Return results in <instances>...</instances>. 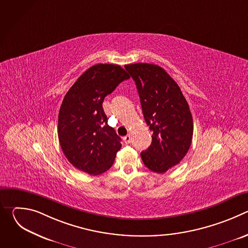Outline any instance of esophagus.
Instances as JSON below:
<instances>
[{
    "label": "esophagus",
    "mask_w": 248,
    "mask_h": 248,
    "mask_svg": "<svg viewBox=\"0 0 248 248\" xmlns=\"http://www.w3.org/2000/svg\"><path fill=\"white\" fill-rule=\"evenodd\" d=\"M131 139H132V137H131L130 134H127V135H125V136L124 137V142H125L126 144H128V143L131 142Z\"/></svg>",
    "instance_id": "34e87169"
}]
</instances>
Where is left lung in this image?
I'll return each instance as SVG.
<instances>
[{
    "mask_svg": "<svg viewBox=\"0 0 248 248\" xmlns=\"http://www.w3.org/2000/svg\"><path fill=\"white\" fill-rule=\"evenodd\" d=\"M139 94L152 143L140 153L152 171L164 173L186 155L192 141L193 120L189 106L176 82L157 64L124 65Z\"/></svg>",
    "mask_w": 248,
    "mask_h": 248,
    "instance_id": "8db88e82",
    "label": "left lung"
}]
</instances>
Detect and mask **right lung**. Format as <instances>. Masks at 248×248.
<instances>
[{
  "label": "right lung",
  "mask_w": 248,
  "mask_h": 248,
  "mask_svg": "<svg viewBox=\"0 0 248 248\" xmlns=\"http://www.w3.org/2000/svg\"><path fill=\"white\" fill-rule=\"evenodd\" d=\"M129 76L118 64L89 67L65 94L58 121L62 150L77 169L97 175L108 170L121 149V137L108 124L102 103Z\"/></svg>",
  "instance_id": "add662e5"
}]
</instances>
